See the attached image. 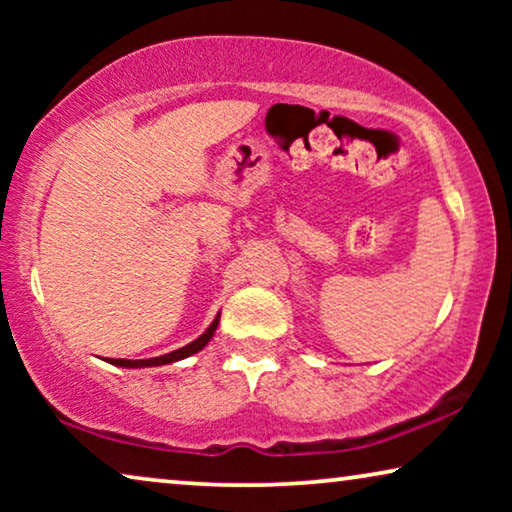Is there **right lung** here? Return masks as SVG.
<instances>
[{
    "mask_svg": "<svg viewBox=\"0 0 512 512\" xmlns=\"http://www.w3.org/2000/svg\"><path fill=\"white\" fill-rule=\"evenodd\" d=\"M219 319H221V312L216 314L212 324H209L207 331L202 333L198 340H193L191 345H186V347H181V349H174V352H170V354L156 356V359H139V361H130V359H109V363H114V366H121V368H151V366H165V363L181 361V359H186V356L198 354L202 347H207V342L214 338V331H216V326H219Z\"/></svg>",
    "mask_w": 512,
    "mask_h": 512,
    "instance_id": "add662e5",
    "label": "right lung"
}]
</instances>
